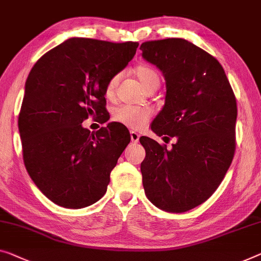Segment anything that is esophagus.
I'll return each mask as SVG.
<instances>
[{
    "mask_svg": "<svg viewBox=\"0 0 261 261\" xmlns=\"http://www.w3.org/2000/svg\"><path fill=\"white\" fill-rule=\"evenodd\" d=\"M130 137H131V142L132 143H138V141H139V135L137 134V132H135V131H131L130 132Z\"/></svg>",
    "mask_w": 261,
    "mask_h": 261,
    "instance_id": "obj_1",
    "label": "esophagus"
}]
</instances>
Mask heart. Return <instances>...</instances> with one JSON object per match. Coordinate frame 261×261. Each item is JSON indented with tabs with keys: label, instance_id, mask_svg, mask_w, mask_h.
<instances>
[{
	"label": "heart",
	"instance_id": "b5f03b06",
	"mask_svg": "<svg viewBox=\"0 0 261 261\" xmlns=\"http://www.w3.org/2000/svg\"><path fill=\"white\" fill-rule=\"evenodd\" d=\"M136 76L138 77L139 82L146 89L147 91L155 90L159 87L161 83V77H159L158 72L155 71L153 68L149 67V65H139L135 70ZM120 75L112 76L106 85V96L108 98L114 97L116 88L119 83ZM150 109L143 108V107H134V106H120L116 108L112 114V118L116 123L122 124V125L129 127L132 130H141L146 125L151 118Z\"/></svg>",
	"mask_w": 261,
	"mask_h": 261
}]
</instances>
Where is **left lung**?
Listing matches in <instances>:
<instances>
[{"instance_id": "1", "label": "left lung", "mask_w": 261, "mask_h": 261, "mask_svg": "<svg viewBox=\"0 0 261 261\" xmlns=\"http://www.w3.org/2000/svg\"><path fill=\"white\" fill-rule=\"evenodd\" d=\"M142 56L166 81L165 104L151 124L164 138L177 137L172 149L149 137L141 164L143 186L151 203L166 212H186L215 193L236 150L237 102L221 64L182 38L144 42Z\"/></svg>"}]
</instances>
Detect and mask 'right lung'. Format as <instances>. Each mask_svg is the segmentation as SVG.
<instances>
[{"label": "right lung", "instance_id": "1", "mask_svg": "<svg viewBox=\"0 0 261 261\" xmlns=\"http://www.w3.org/2000/svg\"><path fill=\"white\" fill-rule=\"evenodd\" d=\"M137 48V42L72 37L31 69L18 116L23 161L53 203L82 208L106 194L111 171L130 143L129 130L112 122L91 132L82 123L89 116L102 123L110 118L106 85Z\"/></svg>", "mask_w": 261, "mask_h": 261}]
</instances>
